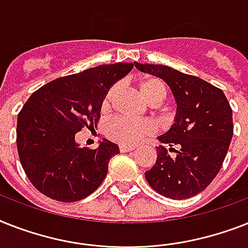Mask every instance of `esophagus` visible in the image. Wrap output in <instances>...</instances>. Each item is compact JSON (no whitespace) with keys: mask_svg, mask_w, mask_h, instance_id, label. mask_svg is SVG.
I'll return each mask as SVG.
<instances>
[{"mask_svg":"<svg viewBox=\"0 0 248 248\" xmlns=\"http://www.w3.org/2000/svg\"><path fill=\"white\" fill-rule=\"evenodd\" d=\"M134 146H127V145H120V152L121 153H127L134 150Z\"/></svg>","mask_w":248,"mask_h":248,"instance_id":"esophagus-1","label":"esophagus"}]
</instances>
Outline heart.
Instances as JSON below:
<instances>
[{
  "label": "heart",
  "instance_id": "heart-1",
  "mask_svg": "<svg viewBox=\"0 0 248 248\" xmlns=\"http://www.w3.org/2000/svg\"><path fill=\"white\" fill-rule=\"evenodd\" d=\"M139 90L149 104L156 106L162 103L167 96L166 84L158 78H144L139 81ZM117 93V85L110 86L107 90L102 102L104 109L108 108ZM154 132V126L149 121H131L127 118L116 117L110 120L106 126L107 136L121 145H135L144 140L146 136Z\"/></svg>",
  "mask_w": 248,
  "mask_h": 248
}]
</instances>
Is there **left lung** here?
<instances>
[{
  "label": "left lung",
  "instance_id": "1",
  "mask_svg": "<svg viewBox=\"0 0 248 248\" xmlns=\"http://www.w3.org/2000/svg\"><path fill=\"white\" fill-rule=\"evenodd\" d=\"M142 72L167 82L177 103L176 117L156 148V162L145 172L149 185L162 196L183 200L200 194L218 174L233 136L232 108L224 93L197 76L170 66L134 62Z\"/></svg>",
  "mask_w": 248,
  "mask_h": 248
}]
</instances>
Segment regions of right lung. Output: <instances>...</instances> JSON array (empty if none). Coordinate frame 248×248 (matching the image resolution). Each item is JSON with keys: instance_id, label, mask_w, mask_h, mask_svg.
Wrapping results in <instances>:
<instances>
[{"instance_id": "right-lung-1", "label": "right lung", "mask_w": 248, "mask_h": 248, "mask_svg": "<svg viewBox=\"0 0 248 248\" xmlns=\"http://www.w3.org/2000/svg\"><path fill=\"white\" fill-rule=\"evenodd\" d=\"M132 67L117 62L56 78L26 100L17 116L16 145L25 174L42 194L74 202L102 185L118 145L103 139L96 149L80 148L75 136L96 126L107 90Z\"/></svg>"}]
</instances>
